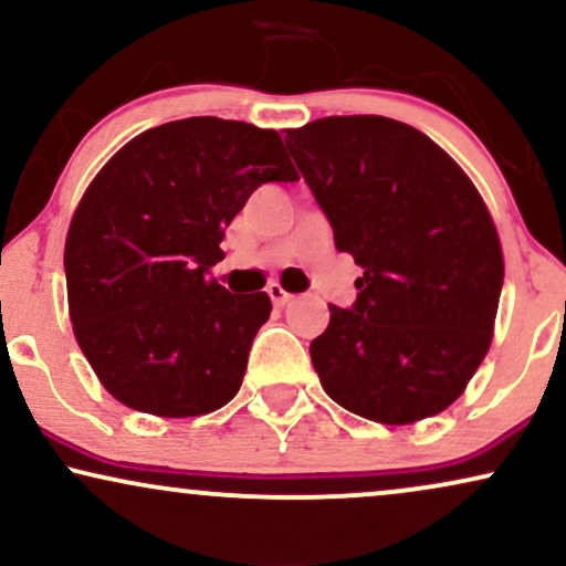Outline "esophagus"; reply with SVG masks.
<instances>
[{
  "label": "esophagus",
  "instance_id": "obj_1",
  "mask_svg": "<svg viewBox=\"0 0 566 566\" xmlns=\"http://www.w3.org/2000/svg\"><path fill=\"white\" fill-rule=\"evenodd\" d=\"M265 292H269L271 303H274L276 308H284V305H287V303L292 301V295H290V292L279 287V284H269V287H265Z\"/></svg>",
  "mask_w": 566,
  "mask_h": 566
}]
</instances>
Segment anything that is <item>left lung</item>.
I'll return each mask as SVG.
<instances>
[{
    "instance_id": "left-lung-1",
    "label": "left lung",
    "mask_w": 566,
    "mask_h": 566,
    "mask_svg": "<svg viewBox=\"0 0 566 566\" xmlns=\"http://www.w3.org/2000/svg\"><path fill=\"white\" fill-rule=\"evenodd\" d=\"M290 155L364 276L311 360L335 403L379 424L434 417L493 339L503 253L485 202L430 136L382 115L287 128Z\"/></svg>"
}]
</instances>
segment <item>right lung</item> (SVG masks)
I'll return each mask as SVG.
<instances>
[{
	"mask_svg": "<svg viewBox=\"0 0 566 566\" xmlns=\"http://www.w3.org/2000/svg\"><path fill=\"white\" fill-rule=\"evenodd\" d=\"M269 181H297L282 136L200 115L134 136L88 184L65 240L67 311L115 400L184 419L240 390L271 301L231 295L208 271Z\"/></svg>",
	"mask_w": 566,
	"mask_h": 566,
	"instance_id": "add662e5",
	"label": "right lung"
}]
</instances>
